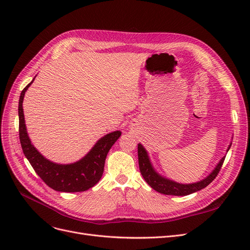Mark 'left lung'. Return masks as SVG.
Here are the masks:
<instances>
[{"label":"left lung","mask_w":250,"mask_h":250,"mask_svg":"<svg viewBox=\"0 0 250 250\" xmlns=\"http://www.w3.org/2000/svg\"><path fill=\"white\" fill-rule=\"evenodd\" d=\"M230 147H231V144L227 149V152L229 151ZM225 157L226 156L223 157V158L219 161V163L216 165L213 171L207 177H205L201 181L193 182V183H187V185H185V183H179L169 178H166L157 172L150 161L147 150L144 148L142 144H138L139 167L144 179H145L148 185L156 191L163 194H169V195H188L195 191H199L205 188L206 187H208L218 175L220 169L223 165V162L225 160Z\"/></svg>","instance_id":"obj_1"}]
</instances>
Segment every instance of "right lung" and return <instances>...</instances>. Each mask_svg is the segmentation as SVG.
<instances>
[{"label": "right lung", "mask_w": 250, "mask_h": 250, "mask_svg": "<svg viewBox=\"0 0 250 250\" xmlns=\"http://www.w3.org/2000/svg\"><path fill=\"white\" fill-rule=\"evenodd\" d=\"M26 86L19 98V138L23 153L35 172L46 185L57 191L78 192L93 188L100 180L107 153L117 139L122 136L121 130L109 133L102 137L82 159L71 164H58L46 159L31 144L28 137L23 113V99L25 92L33 83Z\"/></svg>", "instance_id": "add662e5"}]
</instances>
